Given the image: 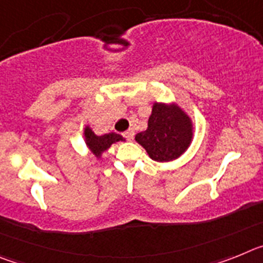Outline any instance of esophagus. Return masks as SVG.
Masks as SVG:
<instances>
[{"label":"esophagus","mask_w":263,"mask_h":263,"mask_svg":"<svg viewBox=\"0 0 263 263\" xmlns=\"http://www.w3.org/2000/svg\"><path fill=\"white\" fill-rule=\"evenodd\" d=\"M124 137L127 139V141H133V138H134V132H133V130H132V129L126 130V132H125V133H124Z\"/></svg>","instance_id":"esophagus-1"}]
</instances>
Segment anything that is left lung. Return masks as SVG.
<instances>
[{"instance_id": "left-lung-1", "label": "left lung", "mask_w": 263, "mask_h": 263, "mask_svg": "<svg viewBox=\"0 0 263 263\" xmlns=\"http://www.w3.org/2000/svg\"><path fill=\"white\" fill-rule=\"evenodd\" d=\"M192 139V124L188 116L176 105L154 104L147 129L136 136L150 158L170 162L183 154Z\"/></svg>"}]
</instances>
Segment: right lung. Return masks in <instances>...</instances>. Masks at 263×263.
I'll return each instance as SVG.
<instances>
[{
  "instance_id": "1",
  "label": "right lung",
  "mask_w": 263,
  "mask_h": 263,
  "mask_svg": "<svg viewBox=\"0 0 263 263\" xmlns=\"http://www.w3.org/2000/svg\"><path fill=\"white\" fill-rule=\"evenodd\" d=\"M85 139H87V145L90 148V152L93 153L97 158L101 155V153H104L105 150H108L110 147V145H113L115 142L118 141H124V138L120 136V134L116 133H109L104 134V136H96V134L89 129V127H85Z\"/></svg>"
}]
</instances>
